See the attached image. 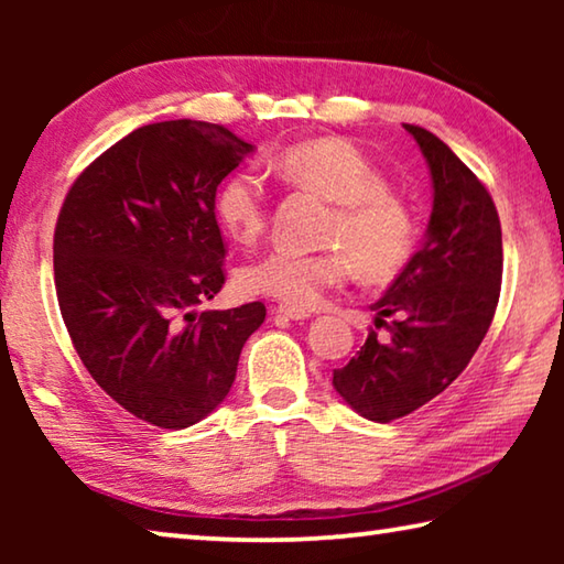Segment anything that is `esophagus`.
<instances>
[{"label":"esophagus","mask_w":564,"mask_h":564,"mask_svg":"<svg viewBox=\"0 0 564 564\" xmlns=\"http://www.w3.org/2000/svg\"><path fill=\"white\" fill-rule=\"evenodd\" d=\"M275 316L289 318V321H308L311 318V311L295 308V305H279V308H275Z\"/></svg>","instance_id":"obj_1"}]
</instances>
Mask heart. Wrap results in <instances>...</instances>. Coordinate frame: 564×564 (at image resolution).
<instances>
[{"instance_id": "b5f03b06", "label": "heart", "mask_w": 564, "mask_h": 564, "mask_svg": "<svg viewBox=\"0 0 564 564\" xmlns=\"http://www.w3.org/2000/svg\"><path fill=\"white\" fill-rule=\"evenodd\" d=\"M281 174L333 204L326 241L336 248L299 253L273 248L243 265L238 283L251 295H269L295 308L316 305L352 271L368 281H388L403 269L415 243L405 204L362 151L338 137L301 141L275 161ZM216 218L238 243H253L269 221V191L253 169H238L216 194Z\"/></svg>"}]
</instances>
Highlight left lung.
Listing matches in <instances>:
<instances>
[{
    "mask_svg": "<svg viewBox=\"0 0 564 564\" xmlns=\"http://www.w3.org/2000/svg\"><path fill=\"white\" fill-rule=\"evenodd\" d=\"M403 129L431 171L423 246L370 303L388 336L370 330L358 356L333 370L343 403L373 423L413 413L463 373L490 328L502 279V231L488 188L435 133Z\"/></svg>",
    "mask_w": 564,
    "mask_h": 564,
    "instance_id": "left-lung-1",
    "label": "left lung"
}]
</instances>
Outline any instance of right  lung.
<instances>
[{
    "label": "right lung",
    "instance_id": "obj_1",
    "mask_svg": "<svg viewBox=\"0 0 564 564\" xmlns=\"http://www.w3.org/2000/svg\"><path fill=\"white\" fill-rule=\"evenodd\" d=\"M256 151L221 123H147L94 161L54 231L62 318L91 378L151 425L224 403L263 303L204 311L224 285L216 188Z\"/></svg>",
    "mask_w": 564,
    "mask_h": 564
}]
</instances>
